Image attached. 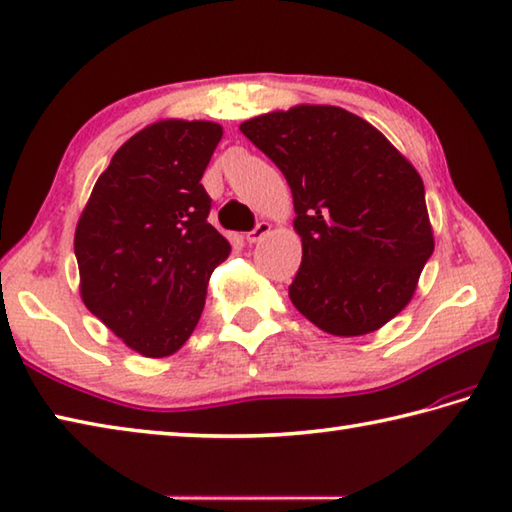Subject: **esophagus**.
I'll use <instances>...</instances> for the list:
<instances>
[{
    "label": "esophagus",
    "mask_w": 512,
    "mask_h": 512,
    "mask_svg": "<svg viewBox=\"0 0 512 512\" xmlns=\"http://www.w3.org/2000/svg\"><path fill=\"white\" fill-rule=\"evenodd\" d=\"M269 231H272V225L267 223V220H263V223H258L252 231L247 234V243H258V240H263Z\"/></svg>",
    "instance_id": "1"
}]
</instances>
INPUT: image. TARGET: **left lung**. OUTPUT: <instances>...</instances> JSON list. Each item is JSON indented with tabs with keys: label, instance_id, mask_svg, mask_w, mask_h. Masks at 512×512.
I'll return each instance as SVG.
<instances>
[{
	"label": "left lung",
	"instance_id": "obj_1",
	"mask_svg": "<svg viewBox=\"0 0 512 512\" xmlns=\"http://www.w3.org/2000/svg\"><path fill=\"white\" fill-rule=\"evenodd\" d=\"M283 171L303 260L289 298L318 330L363 336L417 292L435 252L426 191L412 162L341 106L296 104L240 124Z\"/></svg>",
	"mask_w": 512,
	"mask_h": 512
}]
</instances>
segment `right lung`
I'll list each match as a JSON object with an SVG mask.
<instances>
[{"label":"right lung","instance_id":"add662e5","mask_svg":"<svg viewBox=\"0 0 512 512\" xmlns=\"http://www.w3.org/2000/svg\"><path fill=\"white\" fill-rule=\"evenodd\" d=\"M220 138L218 122L147 124L113 153L77 220L82 303L147 359L185 345L231 252L200 185Z\"/></svg>","mask_w":512,"mask_h":512}]
</instances>
